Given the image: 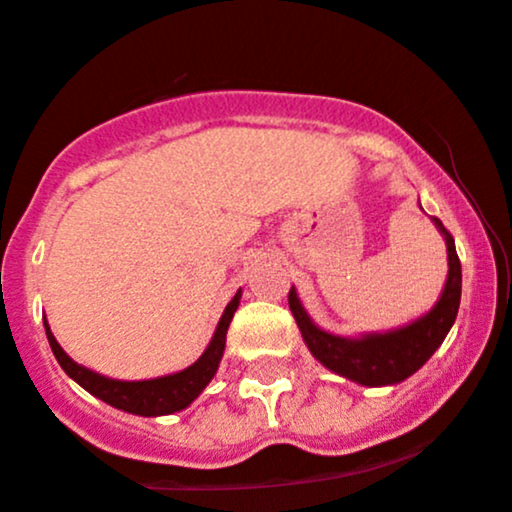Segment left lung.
I'll return each mask as SVG.
<instances>
[{
    "label": "left lung",
    "instance_id": "obj_1",
    "mask_svg": "<svg viewBox=\"0 0 512 512\" xmlns=\"http://www.w3.org/2000/svg\"><path fill=\"white\" fill-rule=\"evenodd\" d=\"M433 220L447 241L450 273H447L445 290H442L438 304L426 317L413 321L411 326L389 333H372V336L363 338L331 336V333L312 324V319L307 317L300 300H297V292L290 290L287 302H290L292 314L300 326L304 343L321 365L348 377V380L365 384V387H382V384H396L411 377L445 341L447 331L452 329L457 319L459 297H462V266H459L452 234L447 232L438 217H433Z\"/></svg>",
    "mask_w": 512,
    "mask_h": 512
}]
</instances>
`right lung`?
I'll return each mask as SVG.
<instances>
[{
    "instance_id": "add662e5",
    "label": "right lung",
    "mask_w": 512,
    "mask_h": 512,
    "mask_svg": "<svg viewBox=\"0 0 512 512\" xmlns=\"http://www.w3.org/2000/svg\"><path fill=\"white\" fill-rule=\"evenodd\" d=\"M241 290L234 295V300L227 304L225 314H222L220 324H217L215 336H212L208 350L198 358V363L186 367L183 372L176 375L157 377V380H142V382H120V380H108V377L96 375V372L86 370V367L77 365L65 350L60 348V343L55 341L53 331L45 324V333H48V343L53 348L57 363L62 370L72 377L74 382L82 384L89 394H94L96 399L106 401V404L116 406L120 411L137 413V416H164V413H176L186 409L188 404L208 387L212 375L217 372L222 353H225V341H227V329L229 321H232L234 312L239 307Z\"/></svg>"
}]
</instances>
